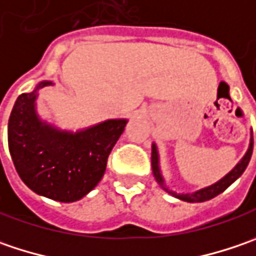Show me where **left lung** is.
<instances>
[{"instance_id":"obj_1","label":"left lung","mask_w":256,"mask_h":256,"mask_svg":"<svg viewBox=\"0 0 256 256\" xmlns=\"http://www.w3.org/2000/svg\"><path fill=\"white\" fill-rule=\"evenodd\" d=\"M225 87H228V84H226ZM252 149H254V139L250 138L248 152L245 153V156L242 158V160L239 162L238 164H236L226 176H224L220 180H218L216 184H210V186H208V188H204V189H200V190H198V192H194V194H176V192L169 190V189L166 188L164 179H163V176H162L160 173V168H159V153H158V148H156L154 143L152 144V170H153V174H154L156 182L160 184L162 188H163L168 194H170L172 196L180 199V200H184V202H192V204H194V202H205V200H209V199L215 198V196H218L219 194H222L225 189H228L229 186L238 179L242 173L245 172V169H246V166H248V163H250V156H252Z\"/></svg>"}]
</instances>
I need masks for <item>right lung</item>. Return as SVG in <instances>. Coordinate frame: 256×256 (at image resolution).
<instances>
[{"label": "right lung", "mask_w": 256, "mask_h": 256, "mask_svg": "<svg viewBox=\"0 0 256 256\" xmlns=\"http://www.w3.org/2000/svg\"><path fill=\"white\" fill-rule=\"evenodd\" d=\"M51 84L41 82L31 93L18 96L8 120V148L21 180L32 192L68 204L102 180L128 120H106L76 133L54 128L36 112L38 90Z\"/></svg>", "instance_id": "obj_1"}]
</instances>
